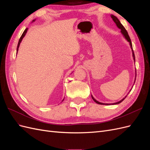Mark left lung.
Returning <instances> with one entry per match:
<instances>
[{
    "mask_svg": "<svg viewBox=\"0 0 150 150\" xmlns=\"http://www.w3.org/2000/svg\"><path fill=\"white\" fill-rule=\"evenodd\" d=\"M111 18L112 19V20H113V21H114L115 22V24H116V25H117V28H118L119 29H121V33L122 34V35H124V37L126 38V39L128 40V41L129 42V44H130V46H131V50H132V52H133V59H134V61H135V56H134V51H133V46H132V43H131V39H130V38H129V35H128V32L126 31V29L124 28V26L122 25L121 24V22H120V21H119V19H117V18L116 17V16H113V15H111ZM136 80V79H135ZM92 96V98H93V99L94 100V102H96V103H98V104H106V105H109V104H104V103H100V102H99V101H96V99H95L93 97V96ZM126 97L125 98H123L122 99H121V101H118V102H117V103H113V104H119V103H121L122 101L124 100V99L126 98Z\"/></svg>",
    "mask_w": 150,
    "mask_h": 150,
    "instance_id": "obj_1",
    "label": "left lung"
}]
</instances>
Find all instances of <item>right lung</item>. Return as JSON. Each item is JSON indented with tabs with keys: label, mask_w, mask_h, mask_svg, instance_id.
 Wrapping results in <instances>:
<instances>
[{
	"label": "right lung",
	"mask_w": 150,
	"mask_h": 150,
	"mask_svg": "<svg viewBox=\"0 0 150 150\" xmlns=\"http://www.w3.org/2000/svg\"><path fill=\"white\" fill-rule=\"evenodd\" d=\"M33 21H34V20ZM28 28H26V29H25V30L24 31V33H22V35H21V37L20 38V39H19V42H18V45H17V52L18 51V49H19L20 43L21 42V41H22V39H23V38H24V36H25V34H26V33H27V31H28ZM63 100H64V99H63ZM63 100H62V101H63Z\"/></svg>",
	"instance_id": "right-lung-1"
}]
</instances>
